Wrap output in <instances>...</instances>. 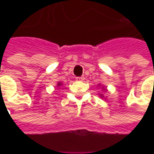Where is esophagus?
<instances>
[{
    "mask_svg": "<svg viewBox=\"0 0 154 154\" xmlns=\"http://www.w3.org/2000/svg\"><path fill=\"white\" fill-rule=\"evenodd\" d=\"M84 80H85L84 77H77L76 78V80H78V81H83Z\"/></svg>",
    "mask_w": 154,
    "mask_h": 154,
    "instance_id": "1",
    "label": "esophagus"
}]
</instances>
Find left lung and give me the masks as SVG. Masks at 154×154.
<instances>
[{"mask_svg":"<svg viewBox=\"0 0 154 154\" xmlns=\"http://www.w3.org/2000/svg\"><path fill=\"white\" fill-rule=\"evenodd\" d=\"M102 88H103V87H102ZM103 90H104V88H103ZM100 97H102V98H103V96H102L101 94H100Z\"/></svg>","mask_w":154,"mask_h":154,"instance_id":"left-lung-1","label":"left lung"}]
</instances>
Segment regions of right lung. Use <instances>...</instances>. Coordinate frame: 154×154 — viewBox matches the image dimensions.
Masks as SVG:
<instances>
[{"mask_svg":"<svg viewBox=\"0 0 154 154\" xmlns=\"http://www.w3.org/2000/svg\"><path fill=\"white\" fill-rule=\"evenodd\" d=\"M62 86V83L61 82H58V84H57V86Z\"/></svg>","mask_w":154,"mask_h":154,"instance_id":"right-lung-1","label":"right lung"}]
</instances>
